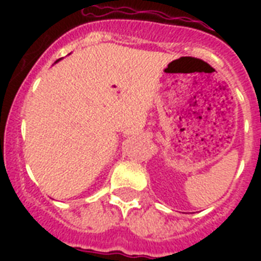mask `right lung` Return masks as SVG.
Listing matches in <instances>:
<instances>
[{
	"label": "right lung",
	"instance_id": "add662e5",
	"mask_svg": "<svg viewBox=\"0 0 261 261\" xmlns=\"http://www.w3.org/2000/svg\"><path fill=\"white\" fill-rule=\"evenodd\" d=\"M58 61H59V59H58ZM58 61H57V62H58ZM57 62H55V63H57Z\"/></svg>",
	"mask_w": 261,
	"mask_h": 261
}]
</instances>
